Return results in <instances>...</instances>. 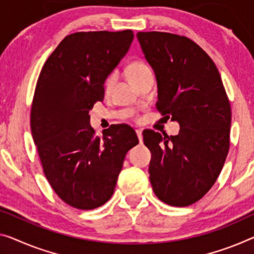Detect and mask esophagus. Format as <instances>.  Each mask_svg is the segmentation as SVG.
Returning <instances> with one entry per match:
<instances>
[{
	"label": "esophagus",
	"instance_id": "1",
	"mask_svg": "<svg viewBox=\"0 0 254 254\" xmlns=\"http://www.w3.org/2000/svg\"><path fill=\"white\" fill-rule=\"evenodd\" d=\"M136 134H137V137H138V139H139V142L142 143V140H143V135H142V130L140 129H136Z\"/></svg>",
	"mask_w": 254,
	"mask_h": 254
}]
</instances>
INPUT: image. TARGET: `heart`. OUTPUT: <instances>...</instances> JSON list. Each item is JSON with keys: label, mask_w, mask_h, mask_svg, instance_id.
I'll return each mask as SVG.
<instances>
[{"label": "heart", "mask_w": 254, "mask_h": 254, "mask_svg": "<svg viewBox=\"0 0 254 254\" xmlns=\"http://www.w3.org/2000/svg\"><path fill=\"white\" fill-rule=\"evenodd\" d=\"M152 71L150 65L145 64L144 61H136L134 64H130V67L128 68V75H129L130 80H135L136 78H138L143 75V73L145 72H149ZM115 79H116V73H111V75H109V77L107 78V80H105V88H110L112 86V84L115 83Z\"/></svg>", "instance_id": "heart-1"}]
</instances>
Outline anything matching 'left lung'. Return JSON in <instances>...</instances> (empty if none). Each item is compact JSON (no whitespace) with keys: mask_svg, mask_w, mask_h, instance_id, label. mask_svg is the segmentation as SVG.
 <instances>
[{"mask_svg":"<svg viewBox=\"0 0 254 254\" xmlns=\"http://www.w3.org/2000/svg\"><path fill=\"white\" fill-rule=\"evenodd\" d=\"M136 36L157 78V109L181 127L176 136L143 131L152 189L167 204L190 205L208 193L224 167L231 104L216 64L196 43L161 32Z\"/></svg>","mask_w":254,"mask_h":254,"instance_id":"obj_1","label":"left lung"}]
</instances>
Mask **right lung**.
I'll return each instance as SVG.
<instances>
[{"label":"right lung","instance_id":"add662e5","mask_svg":"<svg viewBox=\"0 0 254 254\" xmlns=\"http://www.w3.org/2000/svg\"><path fill=\"white\" fill-rule=\"evenodd\" d=\"M134 40L131 30L65 36L43 65L30 128L43 171L62 201L81 210L103 205L115 192L128 150L138 144L128 125L94 136L88 112L103 101L104 83Z\"/></svg>","mask_w":254,"mask_h":254}]
</instances>
